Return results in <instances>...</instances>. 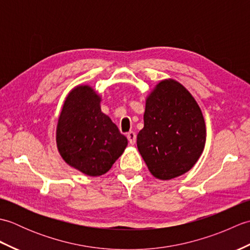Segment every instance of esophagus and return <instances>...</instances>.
<instances>
[{
  "instance_id": "esophagus-1",
  "label": "esophagus",
  "mask_w": 250,
  "mask_h": 250,
  "mask_svg": "<svg viewBox=\"0 0 250 250\" xmlns=\"http://www.w3.org/2000/svg\"><path fill=\"white\" fill-rule=\"evenodd\" d=\"M126 137H128L129 143L131 145H134L135 142H136V133L133 131H130L128 134H126Z\"/></svg>"
}]
</instances>
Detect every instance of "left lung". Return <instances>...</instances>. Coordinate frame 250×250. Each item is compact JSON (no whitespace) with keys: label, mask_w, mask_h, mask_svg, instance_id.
<instances>
[{"label":"left lung","mask_w":250,"mask_h":250,"mask_svg":"<svg viewBox=\"0 0 250 250\" xmlns=\"http://www.w3.org/2000/svg\"><path fill=\"white\" fill-rule=\"evenodd\" d=\"M205 140L204 118L192 95L173 79L159 83L146 101L144 128L136 141L150 173L166 180L188 172Z\"/></svg>","instance_id":"1"}]
</instances>
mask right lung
Here are the masks:
<instances>
[{
	"label": "right lung",
	"instance_id": "obj_1",
	"mask_svg": "<svg viewBox=\"0 0 250 250\" xmlns=\"http://www.w3.org/2000/svg\"><path fill=\"white\" fill-rule=\"evenodd\" d=\"M100 101L88 86L73 89L57 125V145L63 160L89 176L105 174L128 145L126 137L101 111Z\"/></svg>",
	"mask_w": 250,
	"mask_h": 250
}]
</instances>
